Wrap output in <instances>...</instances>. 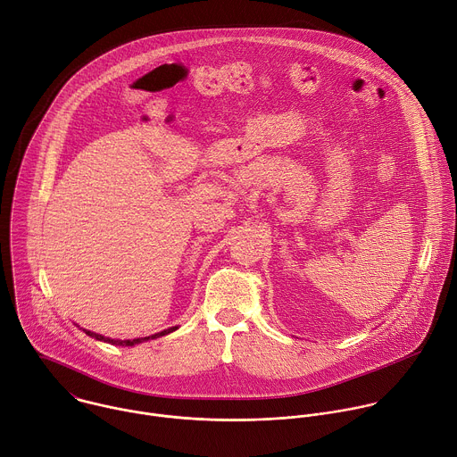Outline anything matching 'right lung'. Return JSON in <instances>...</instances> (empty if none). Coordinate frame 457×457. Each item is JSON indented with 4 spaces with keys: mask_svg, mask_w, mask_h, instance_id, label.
Instances as JSON below:
<instances>
[{
    "mask_svg": "<svg viewBox=\"0 0 457 457\" xmlns=\"http://www.w3.org/2000/svg\"><path fill=\"white\" fill-rule=\"evenodd\" d=\"M176 330H178V327H172V328L163 330V332H158V334H154V336L139 337V339H127V341H121V339H109V337H104V336H100V334H93V332H89V330H84V332H86L89 337H95L96 341H104V343H109V345H118V346H134V345H139V343H145V341H150V339L163 337V336H167V334H170V332H176Z\"/></svg>",
    "mask_w": 457,
    "mask_h": 457,
    "instance_id": "add662e5",
    "label": "right lung"
}]
</instances>
